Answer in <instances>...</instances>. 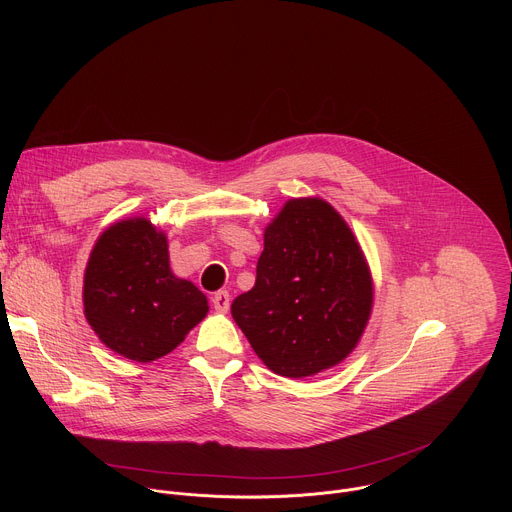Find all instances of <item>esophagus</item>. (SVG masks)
<instances>
[{
    "mask_svg": "<svg viewBox=\"0 0 512 512\" xmlns=\"http://www.w3.org/2000/svg\"><path fill=\"white\" fill-rule=\"evenodd\" d=\"M212 306L218 314H227L229 312V306H231V296L229 291H216V294L212 296Z\"/></svg>",
    "mask_w": 512,
    "mask_h": 512,
    "instance_id": "esophagus-1",
    "label": "esophagus"
}]
</instances>
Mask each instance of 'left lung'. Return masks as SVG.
I'll list each match as a JSON object with an SVG mask.
<instances>
[{"label":"left lung","instance_id":"left-lung-1","mask_svg":"<svg viewBox=\"0 0 512 512\" xmlns=\"http://www.w3.org/2000/svg\"><path fill=\"white\" fill-rule=\"evenodd\" d=\"M371 267L340 212L289 198L263 233L253 289L231 314L265 367L304 379L340 364L369 324Z\"/></svg>","mask_w":512,"mask_h":512}]
</instances>
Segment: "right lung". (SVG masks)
Segmentation results:
<instances>
[{
    "label": "right lung",
    "mask_w": 512,
    "mask_h": 512,
    "mask_svg": "<svg viewBox=\"0 0 512 512\" xmlns=\"http://www.w3.org/2000/svg\"><path fill=\"white\" fill-rule=\"evenodd\" d=\"M89 326L113 352L152 362L208 314V300L170 269L168 237L148 218L113 223L97 239L83 281Z\"/></svg>",
    "instance_id": "1"
}]
</instances>
